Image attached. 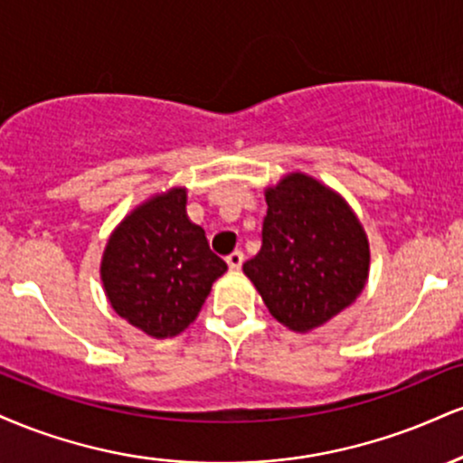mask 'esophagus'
<instances>
[{"label": "esophagus", "mask_w": 463, "mask_h": 463, "mask_svg": "<svg viewBox=\"0 0 463 463\" xmlns=\"http://www.w3.org/2000/svg\"><path fill=\"white\" fill-rule=\"evenodd\" d=\"M226 263H228V268H231V269L241 268V263H243V252H241V250H235V252L228 254Z\"/></svg>", "instance_id": "34e87169"}]
</instances>
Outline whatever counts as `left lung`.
I'll return each mask as SVG.
<instances>
[{
    "label": "left lung",
    "instance_id": "obj_1",
    "mask_svg": "<svg viewBox=\"0 0 463 463\" xmlns=\"http://www.w3.org/2000/svg\"><path fill=\"white\" fill-rule=\"evenodd\" d=\"M261 250L243 272L287 328L307 333L357 300L370 246L348 202L307 174L265 189Z\"/></svg>",
    "mask_w": 463,
    "mask_h": 463
}]
</instances>
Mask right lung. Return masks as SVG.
<instances>
[{"label": "right lung", "instance_id": "right-lung-1", "mask_svg": "<svg viewBox=\"0 0 463 463\" xmlns=\"http://www.w3.org/2000/svg\"><path fill=\"white\" fill-rule=\"evenodd\" d=\"M228 269L187 217V189L152 195L106 243L102 283L117 316L150 337L183 333Z\"/></svg>", "mask_w": 463, "mask_h": 463}]
</instances>
